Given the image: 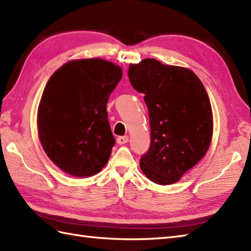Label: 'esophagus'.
<instances>
[{"label":"esophagus","mask_w":251,"mask_h":251,"mask_svg":"<svg viewBox=\"0 0 251 251\" xmlns=\"http://www.w3.org/2000/svg\"><path fill=\"white\" fill-rule=\"evenodd\" d=\"M128 140H129V138H128V136H122V137H119L118 139H116V142H118L119 144H125L128 142Z\"/></svg>","instance_id":"esophagus-1"}]
</instances>
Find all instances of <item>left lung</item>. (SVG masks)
Instances as JSON below:
<instances>
[{"label":"left lung","instance_id":"1","mask_svg":"<svg viewBox=\"0 0 251 251\" xmlns=\"http://www.w3.org/2000/svg\"><path fill=\"white\" fill-rule=\"evenodd\" d=\"M133 89L144 94L151 148L140 159L144 176L158 185L178 182L205 156L213 137V112L204 85L189 68L155 59L129 64Z\"/></svg>","mask_w":251,"mask_h":251}]
</instances>
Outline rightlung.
<instances>
[{
  "mask_svg": "<svg viewBox=\"0 0 251 251\" xmlns=\"http://www.w3.org/2000/svg\"><path fill=\"white\" fill-rule=\"evenodd\" d=\"M123 75L102 59L72 60L47 82L37 111L39 141L62 171L95 176L107 165L115 140L108 122V98Z\"/></svg>",
  "mask_w": 251,
  "mask_h": 251,
  "instance_id": "1",
  "label": "right lung"
}]
</instances>
